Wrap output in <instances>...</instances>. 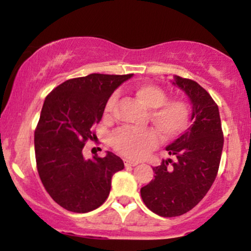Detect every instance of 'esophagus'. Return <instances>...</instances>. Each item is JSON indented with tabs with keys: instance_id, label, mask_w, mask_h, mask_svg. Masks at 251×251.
Listing matches in <instances>:
<instances>
[{
	"instance_id": "1",
	"label": "esophagus",
	"mask_w": 251,
	"mask_h": 251,
	"mask_svg": "<svg viewBox=\"0 0 251 251\" xmlns=\"http://www.w3.org/2000/svg\"><path fill=\"white\" fill-rule=\"evenodd\" d=\"M138 162H131V160H125V166H137Z\"/></svg>"
}]
</instances>
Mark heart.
<instances>
[{"label": "heart", "mask_w": 251, "mask_h": 251, "mask_svg": "<svg viewBox=\"0 0 251 251\" xmlns=\"http://www.w3.org/2000/svg\"><path fill=\"white\" fill-rule=\"evenodd\" d=\"M134 93L143 105L152 108L150 120L164 140H174L188 129L191 113L184 100L168 99L165 91L153 83L139 85ZM117 99V93L109 96L105 103L106 117L112 114ZM111 145L124 157L140 159L158 145V135L151 128L122 127L112 134Z\"/></svg>", "instance_id": "1"}]
</instances>
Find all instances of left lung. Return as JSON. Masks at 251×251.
<instances>
[{"label":"left lung","mask_w":251,"mask_h":251,"mask_svg":"<svg viewBox=\"0 0 251 251\" xmlns=\"http://www.w3.org/2000/svg\"><path fill=\"white\" fill-rule=\"evenodd\" d=\"M192 102L194 122L166 148L172 159L153 168L154 179L140 189L143 201L154 214L176 217L195 208L211 188L220 168L223 131L217 103L194 80L175 76Z\"/></svg>","instance_id":"left-lung-1"}]
</instances>
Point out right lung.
<instances>
[{
	"mask_svg": "<svg viewBox=\"0 0 251 251\" xmlns=\"http://www.w3.org/2000/svg\"><path fill=\"white\" fill-rule=\"evenodd\" d=\"M132 74L93 73L62 82L46 97L34 134L36 168L46 191L63 209L85 212L99 208L111 191L112 176L124 169L112 152L85 159L82 150L96 139L107 99Z\"/></svg>",
	"mask_w": 251,
	"mask_h": 251,
	"instance_id": "add662e5",
	"label": "right lung"
}]
</instances>
